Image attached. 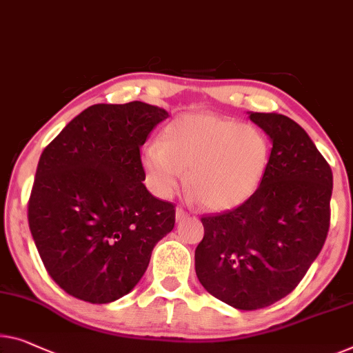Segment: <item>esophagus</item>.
Instances as JSON below:
<instances>
[{
  "mask_svg": "<svg viewBox=\"0 0 353 353\" xmlns=\"http://www.w3.org/2000/svg\"><path fill=\"white\" fill-rule=\"evenodd\" d=\"M187 217H188V214L182 208L176 209V220H177V222H181V220H185Z\"/></svg>",
  "mask_w": 353,
  "mask_h": 353,
  "instance_id": "1",
  "label": "esophagus"
}]
</instances>
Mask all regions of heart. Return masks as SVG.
Here are the masks:
<instances>
[{
    "label": "heart",
    "mask_w": 353,
    "mask_h": 353,
    "mask_svg": "<svg viewBox=\"0 0 353 353\" xmlns=\"http://www.w3.org/2000/svg\"><path fill=\"white\" fill-rule=\"evenodd\" d=\"M271 159L268 136L254 125L209 112L187 114L166 126L161 143L143 154L147 182L168 198L185 182L201 206L228 210L259 190Z\"/></svg>",
    "instance_id": "1"
}]
</instances>
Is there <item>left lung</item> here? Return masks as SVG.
Segmentation results:
<instances>
[{"instance_id": "obj_1", "label": "left lung", "mask_w": 353, "mask_h": 353, "mask_svg": "<svg viewBox=\"0 0 353 353\" xmlns=\"http://www.w3.org/2000/svg\"><path fill=\"white\" fill-rule=\"evenodd\" d=\"M272 149L259 190L244 204L201 219L194 250L201 285L241 311L271 306L301 282L330 228L333 172L309 134L277 112H249Z\"/></svg>"}]
</instances>
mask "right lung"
Segmentation results:
<instances>
[{"instance_id":"obj_1","label":"right lung","mask_w":353,"mask_h":353,"mask_svg":"<svg viewBox=\"0 0 353 353\" xmlns=\"http://www.w3.org/2000/svg\"><path fill=\"white\" fill-rule=\"evenodd\" d=\"M165 109L93 104L41 154L28 223L49 276L68 294L106 304L136 287L176 210L143 181L141 147Z\"/></svg>"}]
</instances>
